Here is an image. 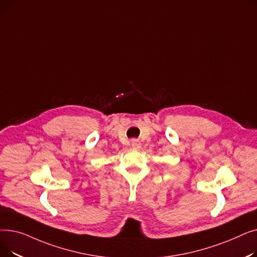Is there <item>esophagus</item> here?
I'll use <instances>...</instances> for the list:
<instances>
[{"mask_svg":"<svg viewBox=\"0 0 257 257\" xmlns=\"http://www.w3.org/2000/svg\"><path fill=\"white\" fill-rule=\"evenodd\" d=\"M131 147L134 148V149H139L141 147V143L138 140H132L131 141Z\"/></svg>","mask_w":257,"mask_h":257,"instance_id":"1","label":"esophagus"}]
</instances>
